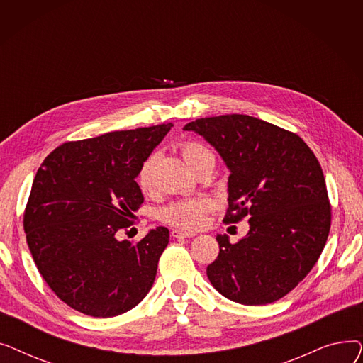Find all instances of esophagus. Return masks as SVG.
Segmentation results:
<instances>
[{
  "label": "esophagus",
  "mask_w": 363,
  "mask_h": 363,
  "mask_svg": "<svg viewBox=\"0 0 363 363\" xmlns=\"http://www.w3.org/2000/svg\"><path fill=\"white\" fill-rule=\"evenodd\" d=\"M170 234L174 238H193V237H196L194 233H186V231H181V230H174Z\"/></svg>",
  "instance_id": "34e87169"
}]
</instances>
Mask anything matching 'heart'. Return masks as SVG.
<instances>
[{"mask_svg":"<svg viewBox=\"0 0 363 363\" xmlns=\"http://www.w3.org/2000/svg\"><path fill=\"white\" fill-rule=\"evenodd\" d=\"M181 152L186 164L193 170L204 160L213 157L212 152L200 143H185ZM155 169L156 155H151L141 163L137 174V184L143 193H150L155 186ZM212 206L213 201L208 197L175 200L162 208L160 219L169 225L185 228V230H197L204 223L206 215Z\"/></svg>","mask_w":363,"mask_h":363,"instance_id":"1","label":"heart"}]
</instances>
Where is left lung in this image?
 Instances as JSON below:
<instances>
[{
    "mask_svg": "<svg viewBox=\"0 0 363 363\" xmlns=\"http://www.w3.org/2000/svg\"><path fill=\"white\" fill-rule=\"evenodd\" d=\"M184 129L213 145L231 172L223 222L247 218L250 225L235 244L216 235L208 281L247 306L279 300L311 272L330 234L331 204L316 156L296 133L247 114L197 119Z\"/></svg>",
    "mask_w": 363,
    "mask_h": 363,
    "instance_id": "obj_1",
    "label": "left lung"
}]
</instances>
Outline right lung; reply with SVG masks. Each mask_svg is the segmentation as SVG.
<instances>
[{
	"instance_id": "right-lung-1",
	"label": "right lung",
	"mask_w": 363,
	"mask_h": 363,
	"mask_svg": "<svg viewBox=\"0 0 363 363\" xmlns=\"http://www.w3.org/2000/svg\"><path fill=\"white\" fill-rule=\"evenodd\" d=\"M172 126L65 143L38 169L23 215L26 241L48 287L72 309L118 316L152 287L169 230L157 226L138 242L119 235L144 203L138 169Z\"/></svg>"
}]
</instances>
